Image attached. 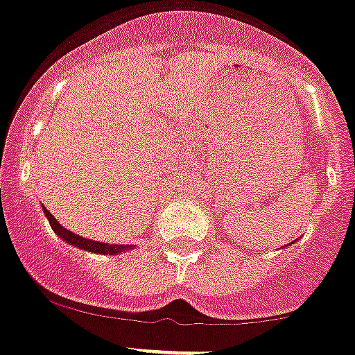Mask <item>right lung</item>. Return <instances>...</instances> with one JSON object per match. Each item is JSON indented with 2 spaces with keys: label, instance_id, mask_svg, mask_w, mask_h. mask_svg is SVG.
Here are the masks:
<instances>
[{
  "label": "right lung",
  "instance_id": "obj_1",
  "mask_svg": "<svg viewBox=\"0 0 355 355\" xmlns=\"http://www.w3.org/2000/svg\"><path fill=\"white\" fill-rule=\"evenodd\" d=\"M43 211H44V216L48 218V222H50L53 232L57 234L60 239H64L65 243L72 244V246L79 248V250L92 251V253H98V254H118V253H123V251L132 250L133 248V246H126V244H109V243H101V241L86 239V237H81L79 234H74L71 232V230L65 229V227H62L46 208H43Z\"/></svg>",
  "mask_w": 355,
  "mask_h": 355
}]
</instances>
